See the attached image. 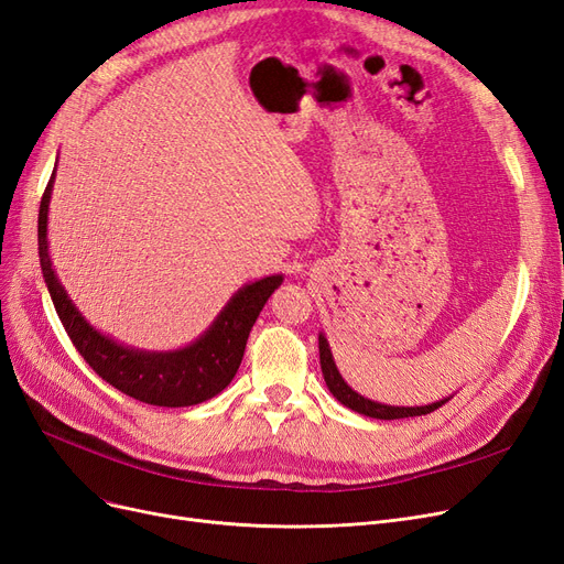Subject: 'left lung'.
<instances>
[{"instance_id":"obj_1","label":"left lung","mask_w":564,"mask_h":564,"mask_svg":"<svg viewBox=\"0 0 564 564\" xmlns=\"http://www.w3.org/2000/svg\"><path fill=\"white\" fill-rule=\"evenodd\" d=\"M318 350H321V369H323V377H325V383H327L329 392L335 394V398H337L344 406H348V409H352V411H358V413H362V415H369V419H381V421L411 419V415L432 413L434 409H440L442 404L448 402V400H442V402H434V404H427V406H388V404L371 402V400L362 398V394H358L350 386H346V381L341 379V373H339L335 360H332V352H329L327 339H325L323 335L318 337Z\"/></svg>"}]
</instances>
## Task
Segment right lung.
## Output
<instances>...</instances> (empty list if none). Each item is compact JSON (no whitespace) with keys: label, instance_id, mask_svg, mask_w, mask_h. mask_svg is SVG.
Segmentation results:
<instances>
[{"label":"right lung","instance_id":"right-lung-1","mask_svg":"<svg viewBox=\"0 0 564 564\" xmlns=\"http://www.w3.org/2000/svg\"><path fill=\"white\" fill-rule=\"evenodd\" d=\"M53 176L39 204V262L57 316L83 360L116 390L153 406H193L216 398L235 379L250 327L283 276H267L241 288L206 335L191 346L172 352L124 348L86 323L55 276L46 239Z\"/></svg>","mask_w":564,"mask_h":564}]
</instances>
